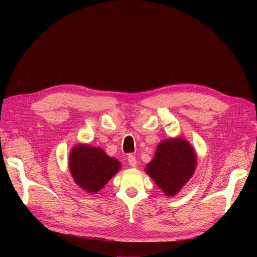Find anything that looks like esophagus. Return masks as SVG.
<instances>
[{
    "instance_id": "34e87169",
    "label": "esophagus",
    "mask_w": 257,
    "mask_h": 257,
    "mask_svg": "<svg viewBox=\"0 0 257 257\" xmlns=\"http://www.w3.org/2000/svg\"><path fill=\"white\" fill-rule=\"evenodd\" d=\"M128 164H129L132 168H137V167H138V161H137L136 156L129 155V156H128Z\"/></svg>"
}]
</instances>
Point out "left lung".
<instances>
[{
	"instance_id": "obj_1",
	"label": "left lung",
	"mask_w": 257,
	"mask_h": 257,
	"mask_svg": "<svg viewBox=\"0 0 257 257\" xmlns=\"http://www.w3.org/2000/svg\"><path fill=\"white\" fill-rule=\"evenodd\" d=\"M196 166L195 149L186 140L177 137L159 143L145 171L168 197H174L192 178Z\"/></svg>"
}]
</instances>
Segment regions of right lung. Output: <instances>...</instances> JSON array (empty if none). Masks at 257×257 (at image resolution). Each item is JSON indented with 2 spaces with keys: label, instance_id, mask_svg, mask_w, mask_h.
Listing matches in <instances>:
<instances>
[{
  "label": "right lung",
  "instance_id": "right-lung-1",
  "mask_svg": "<svg viewBox=\"0 0 257 257\" xmlns=\"http://www.w3.org/2000/svg\"><path fill=\"white\" fill-rule=\"evenodd\" d=\"M119 161L101 148L79 144L71 150L69 170L75 183L88 194H97L119 171Z\"/></svg>",
  "mask_w": 257,
  "mask_h": 257
}]
</instances>
